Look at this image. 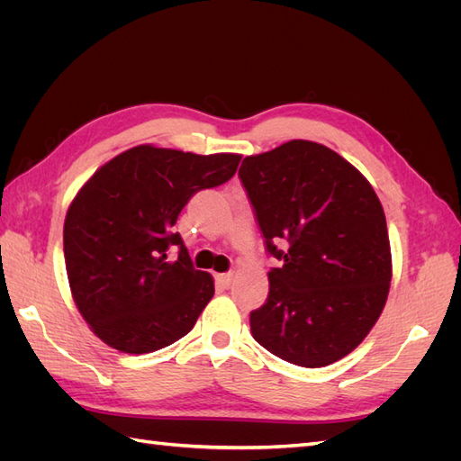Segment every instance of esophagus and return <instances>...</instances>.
<instances>
[{
  "instance_id": "obj_1",
  "label": "esophagus",
  "mask_w": 461,
  "mask_h": 461,
  "mask_svg": "<svg viewBox=\"0 0 461 461\" xmlns=\"http://www.w3.org/2000/svg\"><path fill=\"white\" fill-rule=\"evenodd\" d=\"M232 276H234V273H219V275H215L217 283L222 285V286H229L230 281H232Z\"/></svg>"
}]
</instances>
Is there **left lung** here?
Wrapping results in <instances>:
<instances>
[{
	"label": "left lung",
	"instance_id": "8db88e82",
	"mask_svg": "<svg viewBox=\"0 0 461 461\" xmlns=\"http://www.w3.org/2000/svg\"><path fill=\"white\" fill-rule=\"evenodd\" d=\"M240 180L269 254V296L249 315L254 339L285 361L325 367L364 342L393 278L383 205L330 148L290 140L244 158ZM285 241L286 250H276Z\"/></svg>",
	"mask_w": 461,
	"mask_h": 461
}]
</instances>
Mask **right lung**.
<instances>
[{
    "label": "right lung",
    "mask_w": 461,
    "mask_h": 461,
    "mask_svg": "<svg viewBox=\"0 0 461 461\" xmlns=\"http://www.w3.org/2000/svg\"><path fill=\"white\" fill-rule=\"evenodd\" d=\"M240 153L134 146L97 169L67 209L68 286L90 330L124 354H149L186 337L213 276L192 267L175 222L188 200L236 173ZM169 245L181 248L169 262Z\"/></svg>",
    "instance_id": "1"
}]
</instances>
